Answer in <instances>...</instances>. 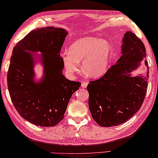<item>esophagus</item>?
<instances>
[{
    "label": "esophagus",
    "instance_id": "esophagus-1",
    "mask_svg": "<svg viewBox=\"0 0 158 158\" xmlns=\"http://www.w3.org/2000/svg\"><path fill=\"white\" fill-rule=\"evenodd\" d=\"M87 85H88V83L85 82V81H83L81 83V87L83 88H87Z\"/></svg>",
    "mask_w": 158,
    "mask_h": 158
}]
</instances>
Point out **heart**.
Segmentation results:
<instances>
[{
    "instance_id": "1",
    "label": "heart",
    "mask_w": 158,
    "mask_h": 158,
    "mask_svg": "<svg viewBox=\"0 0 158 158\" xmlns=\"http://www.w3.org/2000/svg\"><path fill=\"white\" fill-rule=\"evenodd\" d=\"M111 52V46L106 40L88 36L73 42L62 59L71 75L79 71V62L83 61V70L90 77H99L106 72Z\"/></svg>"
}]
</instances>
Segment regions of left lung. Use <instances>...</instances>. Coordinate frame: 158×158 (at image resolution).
Listing matches in <instances>:
<instances>
[{"label":"left lung","mask_w":158,"mask_h":158,"mask_svg":"<svg viewBox=\"0 0 158 158\" xmlns=\"http://www.w3.org/2000/svg\"><path fill=\"white\" fill-rule=\"evenodd\" d=\"M122 56L101 78L89 81V109L94 120L102 127L120 125L139 111L145 100L149 77H132L130 73L146 57V49L138 36L127 31L122 40Z\"/></svg>","instance_id":"8db88e82"}]
</instances>
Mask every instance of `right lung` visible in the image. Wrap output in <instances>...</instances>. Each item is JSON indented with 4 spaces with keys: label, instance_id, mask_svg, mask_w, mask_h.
I'll return each mask as SVG.
<instances>
[{
    "label": "right lung",
    "instance_id": "1",
    "mask_svg": "<svg viewBox=\"0 0 158 158\" xmlns=\"http://www.w3.org/2000/svg\"><path fill=\"white\" fill-rule=\"evenodd\" d=\"M68 35L64 29L46 27L32 31L14 47L7 73L11 101L23 119L35 125H57L64 113L73 93L81 83L62 75L64 62L60 55ZM30 52H41L44 75L34 80L35 59Z\"/></svg>",
    "mask_w": 158,
    "mask_h": 158
}]
</instances>
